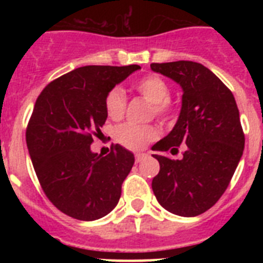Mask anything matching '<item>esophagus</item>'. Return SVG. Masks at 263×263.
I'll list each match as a JSON object with an SVG mask.
<instances>
[{"label": "esophagus", "mask_w": 263, "mask_h": 263, "mask_svg": "<svg viewBox=\"0 0 263 263\" xmlns=\"http://www.w3.org/2000/svg\"><path fill=\"white\" fill-rule=\"evenodd\" d=\"M146 157H147V154H145V153H138V154H136V162L139 163V162L142 159H145Z\"/></svg>", "instance_id": "1"}]
</instances>
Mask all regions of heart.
<instances>
[{
    "label": "heart",
    "instance_id": "b5f03b06",
    "mask_svg": "<svg viewBox=\"0 0 263 263\" xmlns=\"http://www.w3.org/2000/svg\"><path fill=\"white\" fill-rule=\"evenodd\" d=\"M143 99L153 104V115L167 120L173 115L174 104L170 100V87L160 76L147 75L134 84ZM126 109V95L120 87L111 88L105 97V110L111 120H120ZM159 137V129L154 125L124 124L116 130V138L130 150H141Z\"/></svg>",
    "mask_w": 263,
    "mask_h": 263
}]
</instances>
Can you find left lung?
I'll use <instances>...</instances> for the list:
<instances>
[{
	"label": "left lung",
	"instance_id": "8db88e82",
	"mask_svg": "<svg viewBox=\"0 0 263 263\" xmlns=\"http://www.w3.org/2000/svg\"><path fill=\"white\" fill-rule=\"evenodd\" d=\"M152 69L183 89L182 110L168 136L153 146L159 174L152 187L158 203L194 217L215 205L242 157L245 136L231 89L203 64L188 60L153 63ZM183 143L182 160H171Z\"/></svg>",
	"mask_w": 263,
	"mask_h": 263
}]
</instances>
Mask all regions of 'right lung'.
<instances>
[{"label": "right lung", "mask_w": 263, "mask_h": 263, "mask_svg": "<svg viewBox=\"0 0 263 263\" xmlns=\"http://www.w3.org/2000/svg\"><path fill=\"white\" fill-rule=\"evenodd\" d=\"M139 68L80 67L51 81L36 99L26 129L27 148L43 192L69 217L93 221L120 200L134 155L115 145L101 157L90 145L108 117V92Z\"/></svg>", "instance_id": "right-lung-1"}]
</instances>
